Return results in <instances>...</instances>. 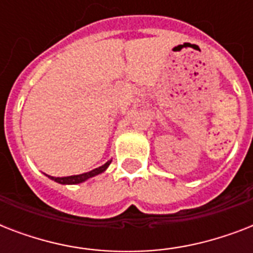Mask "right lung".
I'll list each match as a JSON object with an SVG mask.
<instances>
[{"label": "right lung", "mask_w": 253, "mask_h": 253, "mask_svg": "<svg viewBox=\"0 0 253 253\" xmlns=\"http://www.w3.org/2000/svg\"><path fill=\"white\" fill-rule=\"evenodd\" d=\"M111 162H107L106 164H103L102 167H99V168H95L90 172H86V173H83V174H76V176H68V177H52V176H48L51 180L56 181L59 184H80V182H84L85 180L87 178H90V177H94L99 173H102L107 167L110 166Z\"/></svg>", "instance_id": "add662e5"}]
</instances>
